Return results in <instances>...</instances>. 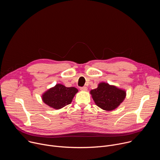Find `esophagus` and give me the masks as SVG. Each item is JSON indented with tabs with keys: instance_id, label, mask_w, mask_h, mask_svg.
<instances>
[{
	"instance_id": "34e87169",
	"label": "esophagus",
	"mask_w": 160,
	"mask_h": 160,
	"mask_svg": "<svg viewBox=\"0 0 160 160\" xmlns=\"http://www.w3.org/2000/svg\"><path fill=\"white\" fill-rule=\"evenodd\" d=\"M80 90L82 91H87V87H80Z\"/></svg>"
}]
</instances>
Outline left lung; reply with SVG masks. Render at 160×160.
<instances>
[{"label": "left lung", "mask_w": 160, "mask_h": 160, "mask_svg": "<svg viewBox=\"0 0 160 160\" xmlns=\"http://www.w3.org/2000/svg\"><path fill=\"white\" fill-rule=\"evenodd\" d=\"M90 93L96 104L107 111L117 108L126 97L125 90L105 82L99 83L98 88L91 90Z\"/></svg>", "instance_id": "obj_1"}]
</instances>
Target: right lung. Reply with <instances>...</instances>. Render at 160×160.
I'll list each match as a JSON object with an SVG mask.
<instances>
[{
    "instance_id": "right-lung-1",
    "label": "right lung",
    "mask_w": 160,
    "mask_h": 160,
    "mask_svg": "<svg viewBox=\"0 0 160 160\" xmlns=\"http://www.w3.org/2000/svg\"><path fill=\"white\" fill-rule=\"evenodd\" d=\"M75 87H66L62 84H56L45 92L42 99L43 102L56 109H59L71 104L75 95L78 92Z\"/></svg>"
}]
</instances>
